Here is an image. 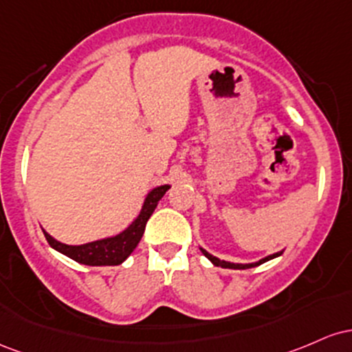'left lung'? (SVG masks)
I'll return each mask as SVG.
<instances>
[{
  "label": "left lung",
  "mask_w": 352,
  "mask_h": 352,
  "mask_svg": "<svg viewBox=\"0 0 352 352\" xmlns=\"http://www.w3.org/2000/svg\"><path fill=\"white\" fill-rule=\"evenodd\" d=\"M203 251V254L206 256V258L209 259V261H211L212 264H214V266H221V267H228V270H248V267H256V266H259V264H263V263H266V261H270V259H272V258H276V256H279L281 254V252H276V254H271V256H267V258H264V259H261V261H258V263H252V264H234V263H228V261H221V259H218L216 258V256H212V254H209L208 251H204V250H201Z\"/></svg>",
  "instance_id": "1"
}]
</instances>
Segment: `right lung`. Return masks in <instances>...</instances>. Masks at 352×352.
Here are the masks:
<instances>
[{
    "label": "right lung",
    "instance_id": "obj_1",
    "mask_svg": "<svg viewBox=\"0 0 352 352\" xmlns=\"http://www.w3.org/2000/svg\"><path fill=\"white\" fill-rule=\"evenodd\" d=\"M169 186H160L153 189L146 197L143 209H141L140 216L134 219V223L121 234L113 236V238H106L100 241H93V243L81 244V246H69V244H63L59 241L53 239L46 231L45 238L53 246L54 250L66 254L68 258L74 259L76 263L86 264V266H118L128 258L138 246L141 238L144 234V228L148 219L151 218L153 211H155L157 203L164 192L168 191Z\"/></svg>",
    "mask_w": 352,
    "mask_h": 352
}]
</instances>
